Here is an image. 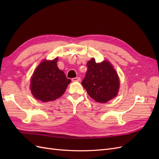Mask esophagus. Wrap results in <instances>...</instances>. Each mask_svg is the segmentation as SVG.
Instances as JSON below:
<instances>
[{
    "mask_svg": "<svg viewBox=\"0 0 159 159\" xmlns=\"http://www.w3.org/2000/svg\"><path fill=\"white\" fill-rule=\"evenodd\" d=\"M73 81H81V78L80 77H77V78H74L71 80Z\"/></svg>",
    "mask_w": 159,
    "mask_h": 159,
    "instance_id": "34e87169",
    "label": "esophagus"
}]
</instances>
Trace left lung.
I'll list each match as a JSON object with an SVG mask.
<instances>
[{"label": "left lung", "instance_id": "obj_1", "mask_svg": "<svg viewBox=\"0 0 159 159\" xmlns=\"http://www.w3.org/2000/svg\"><path fill=\"white\" fill-rule=\"evenodd\" d=\"M88 71L81 84L95 102L105 103L117 96L119 79L113 66L107 60L96 63L91 58L88 63Z\"/></svg>", "mask_w": 159, "mask_h": 159}]
</instances>
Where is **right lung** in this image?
<instances>
[{"mask_svg":"<svg viewBox=\"0 0 159 159\" xmlns=\"http://www.w3.org/2000/svg\"><path fill=\"white\" fill-rule=\"evenodd\" d=\"M58 58L43 60L34 71L30 90L34 97L43 102L54 101L63 95L71 80L57 66Z\"/></svg>","mask_w":159,"mask_h":159,"instance_id":"obj_1","label":"right lung"}]
</instances>
